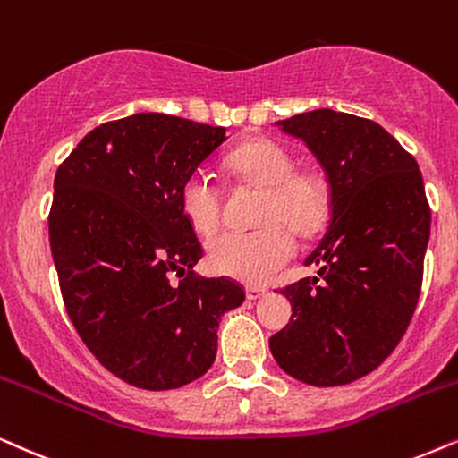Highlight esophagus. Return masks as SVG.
<instances>
[{
  "mask_svg": "<svg viewBox=\"0 0 458 458\" xmlns=\"http://www.w3.org/2000/svg\"><path fill=\"white\" fill-rule=\"evenodd\" d=\"M267 295L266 286H247V300H261V297Z\"/></svg>",
  "mask_w": 458,
  "mask_h": 458,
  "instance_id": "34e87169",
  "label": "esophagus"
}]
</instances>
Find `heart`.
Returning a JSON list of instances; mask_svg holds the SVG:
<instances>
[{
	"label": "heart",
	"instance_id": "heart-1",
	"mask_svg": "<svg viewBox=\"0 0 458 458\" xmlns=\"http://www.w3.org/2000/svg\"><path fill=\"white\" fill-rule=\"evenodd\" d=\"M236 178L264 188L255 230H228L207 245L211 270L224 276L255 284L264 283L284 267L295 255V239L312 236L328 216L331 191L325 175L314 169H295V157L272 140L258 138L241 144L225 158ZM180 205L194 233L209 236L224 216V197L216 178L197 169L186 178L180 191Z\"/></svg>",
	"mask_w": 458,
	"mask_h": 458
}]
</instances>
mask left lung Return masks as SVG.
I'll return each instance as SVG.
<instances>
[{
    "mask_svg": "<svg viewBox=\"0 0 458 458\" xmlns=\"http://www.w3.org/2000/svg\"><path fill=\"white\" fill-rule=\"evenodd\" d=\"M276 125L325 169L331 219L306 259L318 276L280 289L293 314L270 352L293 379L345 386L373 373L411 325L431 225L423 175L370 119L318 108Z\"/></svg>",
    "mask_w": 458,
    "mask_h": 458,
    "instance_id": "left-lung-1",
    "label": "left lung"
}]
</instances>
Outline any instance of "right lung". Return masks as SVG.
Listing matches in <instances>:
<instances>
[{
    "label": "right lung",
    "mask_w": 458,
    "mask_h": 458,
    "mask_svg": "<svg viewBox=\"0 0 458 458\" xmlns=\"http://www.w3.org/2000/svg\"><path fill=\"white\" fill-rule=\"evenodd\" d=\"M224 140L225 127L138 113L91 130L54 178L47 225L64 308L96 360L133 387L203 377L219 318L245 301L236 280L192 272L203 247L180 205Z\"/></svg>",
    "instance_id": "right-lung-1"
}]
</instances>
